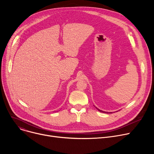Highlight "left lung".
Segmentation results:
<instances>
[{"mask_svg": "<svg viewBox=\"0 0 154 154\" xmlns=\"http://www.w3.org/2000/svg\"><path fill=\"white\" fill-rule=\"evenodd\" d=\"M97 108V107H96ZM97 110H99V111H100V112H103V113H107V114H108V113H112V112H104V111H102V110H100V109H97Z\"/></svg>", "mask_w": 154, "mask_h": 154, "instance_id": "obj_1", "label": "left lung"}]
</instances>
